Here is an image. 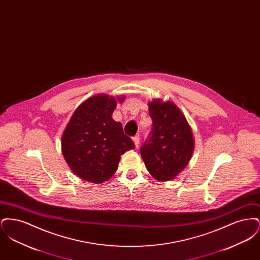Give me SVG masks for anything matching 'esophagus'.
Here are the masks:
<instances>
[{"label":"esophagus","instance_id":"1","mask_svg":"<svg viewBox=\"0 0 260 260\" xmlns=\"http://www.w3.org/2000/svg\"><path fill=\"white\" fill-rule=\"evenodd\" d=\"M133 140H134V142H135L136 147H138V145H139V136H135V137L133 138Z\"/></svg>","mask_w":260,"mask_h":260}]
</instances>
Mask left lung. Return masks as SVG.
<instances>
[{"label": "left lung", "mask_w": 260, "mask_h": 260, "mask_svg": "<svg viewBox=\"0 0 260 260\" xmlns=\"http://www.w3.org/2000/svg\"><path fill=\"white\" fill-rule=\"evenodd\" d=\"M152 129L140 149L149 173L164 182L174 179L192 158L195 140L185 116L172 101L148 103Z\"/></svg>", "instance_id": "1"}]
</instances>
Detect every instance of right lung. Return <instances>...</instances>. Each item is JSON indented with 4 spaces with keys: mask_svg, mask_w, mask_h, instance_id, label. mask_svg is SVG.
I'll list each match as a JSON object with an SVG mask.
<instances>
[{
    "mask_svg": "<svg viewBox=\"0 0 260 260\" xmlns=\"http://www.w3.org/2000/svg\"><path fill=\"white\" fill-rule=\"evenodd\" d=\"M107 94H96L78 106L61 137L63 157L75 175L99 184L118 170L121 155L135 143L125 136L122 124L112 118L117 101Z\"/></svg>",
    "mask_w": 260,
    "mask_h": 260,
    "instance_id": "right-lung-1",
    "label": "right lung"
}]
</instances>
